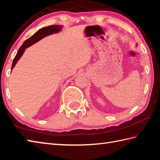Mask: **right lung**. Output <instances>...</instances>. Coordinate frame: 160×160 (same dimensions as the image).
<instances>
[{
	"mask_svg": "<svg viewBox=\"0 0 160 160\" xmlns=\"http://www.w3.org/2000/svg\"><path fill=\"white\" fill-rule=\"evenodd\" d=\"M62 28V27L59 25H51L48 27H45V28H43L38 30V32L35 33L32 36L30 37L29 38L27 39L24 43L22 45V46L20 47V49L18 51V53L16 55L15 58H13V63L12 65V70L14 66L16 65V62H18V60L20 59V58L22 56V53L25 52L26 48H28L29 46H31L33 44L36 43L38 42V40L42 39L44 37H45L48 35L52 34L53 33L58 32L60 29Z\"/></svg>",
	"mask_w": 160,
	"mask_h": 160,
	"instance_id": "add662e5",
	"label": "right lung"
}]
</instances>
